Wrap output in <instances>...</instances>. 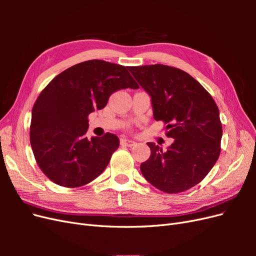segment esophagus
<instances>
[{"instance_id":"1","label":"esophagus","mask_w":256,"mask_h":256,"mask_svg":"<svg viewBox=\"0 0 256 256\" xmlns=\"http://www.w3.org/2000/svg\"><path fill=\"white\" fill-rule=\"evenodd\" d=\"M120 144L124 145V146L131 147V146H134L136 143L134 141H132V140H128V138H122Z\"/></svg>"}]
</instances>
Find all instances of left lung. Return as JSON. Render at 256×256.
<instances>
[{
  "mask_svg": "<svg viewBox=\"0 0 256 256\" xmlns=\"http://www.w3.org/2000/svg\"><path fill=\"white\" fill-rule=\"evenodd\" d=\"M152 97L154 118L164 122L174 143L166 150L147 143L150 157L140 168L145 180L166 193H180L202 182L221 152L218 106L194 78L175 67H128Z\"/></svg>",
  "mask_w": 256,
  "mask_h": 256,
  "instance_id": "left-lung-1",
  "label": "left lung"
}]
</instances>
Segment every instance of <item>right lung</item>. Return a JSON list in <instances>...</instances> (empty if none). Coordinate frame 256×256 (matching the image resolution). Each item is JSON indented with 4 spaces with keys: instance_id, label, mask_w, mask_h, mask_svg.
<instances>
[{
    "instance_id": "obj_1",
    "label": "right lung",
    "mask_w": 256,
    "mask_h": 256,
    "mask_svg": "<svg viewBox=\"0 0 256 256\" xmlns=\"http://www.w3.org/2000/svg\"><path fill=\"white\" fill-rule=\"evenodd\" d=\"M128 88L138 85L127 67L90 60L67 68L42 90L32 110L30 142L50 180L76 188L104 171L120 140L109 132L88 138V115L104 109L114 92Z\"/></svg>"
}]
</instances>
